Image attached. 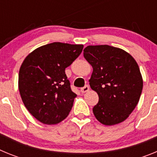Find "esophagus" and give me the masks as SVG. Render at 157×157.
Instances as JSON below:
<instances>
[{
    "mask_svg": "<svg viewBox=\"0 0 157 157\" xmlns=\"http://www.w3.org/2000/svg\"><path fill=\"white\" fill-rule=\"evenodd\" d=\"M89 90H90V87H89V86L86 85L85 86L82 87V88H81V92L84 94V93H86V92H87V91H89Z\"/></svg>",
    "mask_w": 157,
    "mask_h": 157,
    "instance_id": "esophagus-1",
    "label": "esophagus"
}]
</instances>
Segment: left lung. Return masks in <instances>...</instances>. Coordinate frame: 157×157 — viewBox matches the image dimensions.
<instances>
[{"instance_id":"obj_1","label":"left lung","mask_w":157,"mask_h":157,"mask_svg":"<svg viewBox=\"0 0 157 157\" xmlns=\"http://www.w3.org/2000/svg\"><path fill=\"white\" fill-rule=\"evenodd\" d=\"M83 56L93 67L90 85L98 93L96 119L107 126L122 123L135 109L143 81L139 67L128 52L108 45H89Z\"/></svg>"}]
</instances>
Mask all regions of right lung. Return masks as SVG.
I'll list each match as a JSON object with an SVG mask.
<instances>
[{
  "instance_id": "obj_1",
  "label": "right lung",
  "mask_w": 157,
  "mask_h": 157,
  "mask_svg": "<svg viewBox=\"0 0 157 157\" xmlns=\"http://www.w3.org/2000/svg\"><path fill=\"white\" fill-rule=\"evenodd\" d=\"M82 45L53 42L36 48L25 58L19 73V90L30 114L45 124L61 122L77 97L65 69L82 51Z\"/></svg>"
}]
</instances>
